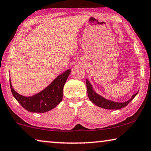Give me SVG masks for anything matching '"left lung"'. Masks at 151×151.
<instances>
[{"instance_id": "left-lung-1", "label": "left lung", "mask_w": 151, "mask_h": 151, "mask_svg": "<svg viewBox=\"0 0 151 151\" xmlns=\"http://www.w3.org/2000/svg\"><path fill=\"white\" fill-rule=\"evenodd\" d=\"M86 87H87V93H88V96L89 99L94 104H95L96 106L100 107V108H104V109H108V110H118V109H121L127 106L129 103H130L132 101L133 99L137 95V94L138 93V91L134 95H132V97H131L128 101L125 102H116L111 101V100L107 99L106 98H104L102 96L99 95V94H97L96 92L93 90V86H92L90 82L86 79Z\"/></svg>"}]
</instances>
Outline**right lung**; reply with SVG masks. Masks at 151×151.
<instances>
[{
	"label": "right lung",
	"instance_id": "add662e5",
	"mask_svg": "<svg viewBox=\"0 0 151 151\" xmlns=\"http://www.w3.org/2000/svg\"><path fill=\"white\" fill-rule=\"evenodd\" d=\"M71 73L70 69L58 76L43 91L31 97H25L19 95L12 87L10 82L12 93L19 104L25 110L30 112L44 113L57 106L63 99V90L67 78Z\"/></svg>",
	"mask_w": 151,
	"mask_h": 151
}]
</instances>
